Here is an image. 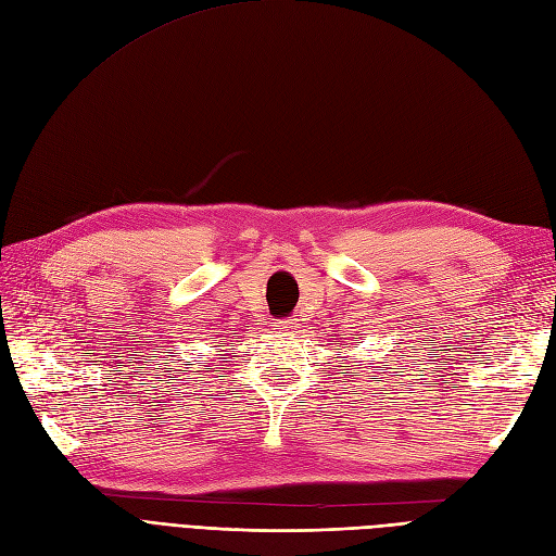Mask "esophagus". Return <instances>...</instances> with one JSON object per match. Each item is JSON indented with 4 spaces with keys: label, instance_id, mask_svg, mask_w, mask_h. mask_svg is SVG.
I'll return each instance as SVG.
<instances>
[{
    "label": "esophagus",
    "instance_id": "1",
    "mask_svg": "<svg viewBox=\"0 0 556 556\" xmlns=\"http://www.w3.org/2000/svg\"><path fill=\"white\" fill-rule=\"evenodd\" d=\"M294 325H296V319H282V323H276V327H280V329H290Z\"/></svg>",
    "mask_w": 556,
    "mask_h": 556
}]
</instances>
